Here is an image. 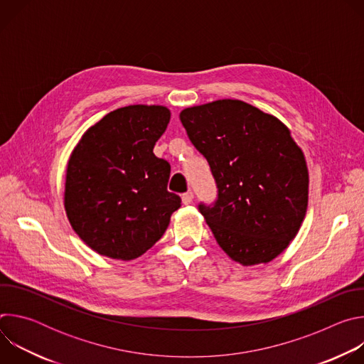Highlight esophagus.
Masks as SVG:
<instances>
[{
	"mask_svg": "<svg viewBox=\"0 0 364 364\" xmlns=\"http://www.w3.org/2000/svg\"><path fill=\"white\" fill-rule=\"evenodd\" d=\"M193 198H194L193 191H187V193H184V194L181 196V200H183L184 204H190V203L193 201Z\"/></svg>",
	"mask_w": 364,
	"mask_h": 364,
	"instance_id": "34e87169",
	"label": "esophagus"
}]
</instances>
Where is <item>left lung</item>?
Wrapping results in <instances>:
<instances>
[{
  "label": "left lung",
  "instance_id": "8db88e82",
  "mask_svg": "<svg viewBox=\"0 0 364 364\" xmlns=\"http://www.w3.org/2000/svg\"><path fill=\"white\" fill-rule=\"evenodd\" d=\"M180 119L219 188L213 205H198L219 246L243 267L271 262L308 205L306 161L291 131L239 99L186 108Z\"/></svg>",
  "mask_w": 364,
  "mask_h": 364
}]
</instances>
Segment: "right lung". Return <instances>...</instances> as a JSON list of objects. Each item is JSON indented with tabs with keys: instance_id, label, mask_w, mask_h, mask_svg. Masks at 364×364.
I'll list each match as a JSON object with an SVG mask.
<instances>
[{
	"instance_id": "1",
	"label": "right lung",
	"mask_w": 364,
	"mask_h": 364,
	"mask_svg": "<svg viewBox=\"0 0 364 364\" xmlns=\"http://www.w3.org/2000/svg\"><path fill=\"white\" fill-rule=\"evenodd\" d=\"M170 118L163 105L124 107L92 125L72 151L65 210L96 253L132 261L164 235L181 205L167 190L170 164L154 154Z\"/></svg>"
}]
</instances>
